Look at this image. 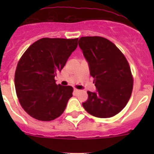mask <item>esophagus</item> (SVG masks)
<instances>
[{
  "mask_svg": "<svg viewBox=\"0 0 154 154\" xmlns=\"http://www.w3.org/2000/svg\"><path fill=\"white\" fill-rule=\"evenodd\" d=\"M79 92H80L79 89H76V88H74V89H73V93H74V94H77V93H79Z\"/></svg>",
  "mask_w": 154,
  "mask_h": 154,
  "instance_id": "1",
  "label": "esophagus"
}]
</instances>
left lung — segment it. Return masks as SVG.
Masks as SVG:
<instances>
[{"instance_id": "1", "label": "left lung", "mask_w": 154, "mask_h": 154, "mask_svg": "<svg viewBox=\"0 0 154 154\" xmlns=\"http://www.w3.org/2000/svg\"><path fill=\"white\" fill-rule=\"evenodd\" d=\"M89 63L97 92L88 91L82 104L89 114L112 117L122 111L131 97L134 79L129 62L122 51L102 37H82L78 42Z\"/></svg>"}]
</instances>
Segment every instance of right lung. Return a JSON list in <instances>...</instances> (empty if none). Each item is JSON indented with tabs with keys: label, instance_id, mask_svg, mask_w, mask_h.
Returning <instances> with one entry per match:
<instances>
[{
	"label": "right lung",
	"instance_id": "1",
	"mask_svg": "<svg viewBox=\"0 0 154 154\" xmlns=\"http://www.w3.org/2000/svg\"><path fill=\"white\" fill-rule=\"evenodd\" d=\"M78 38L45 37L24 53L16 69L15 89L21 107L35 119L49 122L65 111L72 86L56 84L55 76L77 47Z\"/></svg>",
	"mask_w": 154,
	"mask_h": 154
}]
</instances>
